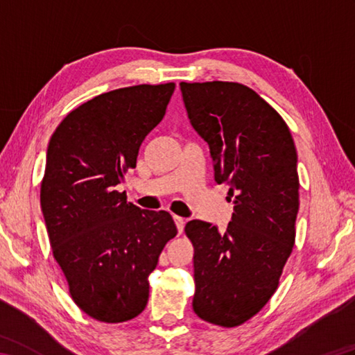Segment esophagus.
Returning <instances> with one entry per match:
<instances>
[{"label": "esophagus", "mask_w": 355, "mask_h": 355, "mask_svg": "<svg viewBox=\"0 0 355 355\" xmlns=\"http://www.w3.org/2000/svg\"><path fill=\"white\" fill-rule=\"evenodd\" d=\"M173 221H175L178 233H183V229H184V220H183V218L173 215Z\"/></svg>", "instance_id": "esophagus-1"}]
</instances>
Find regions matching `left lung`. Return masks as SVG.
<instances>
[{"mask_svg": "<svg viewBox=\"0 0 355 355\" xmlns=\"http://www.w3.org/2000/svg\"><path fill=\"white\" fill-rule=\"evenodd\" d=\"M193 130L214 160L215 182L233 202L225 232L192 220L193 311L225 328L262 310L279 285L296 238L297 154L277 111L236 82L180 84Z\"/></svg>", "mask_w": 355, "mask_h": 355, "instance_id": "left-lung-1", "label": "left lung"}]
</instances>
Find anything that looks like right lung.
<instances>
[{
  "instance_id": "right-lung-1",
  "label": "right lung",
  "mask_w": 355,
  "mask_h": 355,
  "mask_svg": "<svg viewBox=\"0 0 355 355\" xmlns=\"http://www.w3.org/2000/svg\"><path fill=\"white\" fill-rule=\"evenodd\" d=\"M173 89L169 82L96 96L69 112L50 139L42 215L74 304L96 320L126 322L145 310L148 276L177 235L171 214L143 210L116 191Z\"/></svg>"
}]
</instances>
